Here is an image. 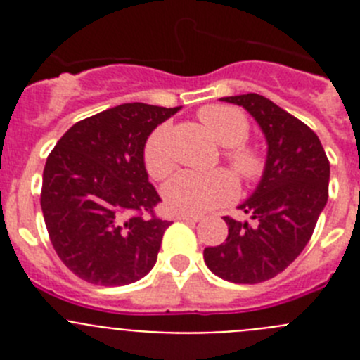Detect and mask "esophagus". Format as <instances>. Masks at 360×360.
<instances>
[{
  "instance_id": "34e87169",
  "label": "esophagus",
  "mask_w": 360,
  "mask_h": 360,
  "mask_svg": "<svg viewBox=\"0 0 360 360\" xmlns=\"http://www.w3.org/2000/svg\"><path fill=\"white\" fill-rule=\"evenodd\" d=\"M176 219H180V221H200L202 219V216L198 214H176Z\"/></svg>"
}]
</instances>
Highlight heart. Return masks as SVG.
<instances>
[{"mask_svg":"<svg viewBox=\"0 0 360 360\" xmlns=\"http://www.w3.org/2000/svg\"><path fill=\"white\" fill-rule=\"evenodd\" d=\"M200 119L224 146L221 157L245 184H257L266 173V153L249 141L250 122L243 111L229 104H209L198 111ZM144 165L157 180L169 176L176 167L171 126L160 124L144 144ZM238 180L229 169L209 173L182 171L162 189L165 205L180 214H200L218 209L238 196Z\"/></svg>","mask_w":360,"mask_h":360,"instance_id":"b5f03b06","label":"heart"}]
</instances>
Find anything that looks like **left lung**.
<instances>
[{"label":"left lung","mask_w":360,"mask_h":360,"mask_svg":"<svg viewBox=\"0 0 360 360\" xmlns=\"http://www.w3.org/2000/svg\"><path fill=\"white\" fill-rule=\"evenodd\" d=\"M243 106L269 142L266 173L238 209L250 221L224 216L229 236L207 247L203 259L218 278L256 285L287 269L310 241L328 200L330 162L319 136L270 98L257 94L224 97Z\"/></svg>","instance_id":"8db88e82"}]
</instances>
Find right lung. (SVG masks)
I'll return each instance as SVG.
<instances>
[{
	"instance_id": "right-lung-1",
	"label": "right lung",
	"mask_w": 360,
	"mask_h": 360,
	"mask_svg": "<svg viewBox=\"0 0 360 360\" xmlns=\"http://www.w3.org/2000/svg\"><path fill=\"white\" fill-rule=\"evenodd\" d=\"M178 108L129 103L75 122L50 151L41 209L59 259L77 278L122 287L157 263L173 221L149 184L144 144Z\"/></svg>"
}]
</instances>
